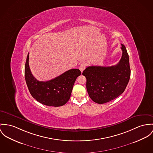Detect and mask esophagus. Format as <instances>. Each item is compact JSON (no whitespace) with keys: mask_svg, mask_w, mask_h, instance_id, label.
<instances>
[{"mask_svg":"<svg viewBox=\"0 0 153 153\" xmlns=\"http://www.w3.org/2000/svg\"><path fill=\"white\" fill-rule=\"evenodd\" d=\"M85 67H86V64L85 63H82L79 66V69L82 72L85 69Z\"/></svg>","mask_w":153,"mask_h":153,"instance_id":"1","label":"esophagus"}]
</instances>
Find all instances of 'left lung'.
<instances>
[{
  "label": "left lung",
  "instance_id": "left-lung-1",
  "mask_svg": "<svg viewBox=\"0 0 153 153\" xmlns=\"http://www.w3.org/2000/svg\"><path fill=\"white\" fill-rule=\"evenodd\" d=\"M122 55L117 65L105 67H87L82 74L87 79L86 88L90 98L97 104L109 102L122 94L130 77L127 50L121 44Z\"/></svg>",
  "mask_w": 153,
  "mask_h": 153
}]
</instances>
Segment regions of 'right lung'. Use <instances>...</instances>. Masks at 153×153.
Returning a JSON list of instances; mask_svg holds the SVG:
<instances>
[{
  "instance_id": "1",
  "label": "right lung",
  "mask_w": 153,
  "mask_h": 153,
  "mask_svg": "<svg viewBox=\"0 0 153 153\" xmlns=\"http://www.w3.org/2000/svg\"><path fill=\"white\" fill-rule=\"evenodd\" d=\"M29 53L25 65V79L29 91L39 102L47 106H60L70 99L73 85L81 74L79 69L66 71L53 79L39 82L32 74L29 67Z\"/></svg>"
}]
</instances>
